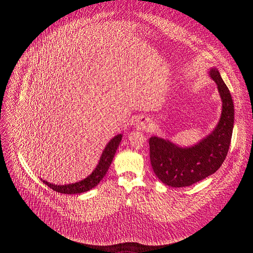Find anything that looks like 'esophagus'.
Here are the masks:
<instances>
[{
    "instance_id": "obj_1",
    "label": "esophagus",
    "mask_w": 253,
    "mask_h": 253,
    "mask_svg": "<svg viewBox=\"0 0 253 253\" xmlns=\"http://www.w3.org/2000/svg\"><path fill=\"white\" fill-rule=\"evenodd\" d=\"M137 125H138L139 129H143V128L146 127V122H141V120H140V121H138Z\"/></svg>"
}]
</instances>
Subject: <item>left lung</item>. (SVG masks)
Masks as SVG:
<instances>
[{
  "label": "left lung",
  "mask_w": 253,
  "mask_h": 253,
  "mask_svg": "<svg viewBox=\"0 0 253 253\" xmlns=\"http://www.w3.org/2000/svg\"><path fill=\"white\" fill-rule=\"evenodd\" d=\"M209 75L217 84L222 100L221 117L212 133L188 148L179 147L157 136L149 139L152 169L168 186H190L215 173L226 158L234 123L233 101L218 70L212 68Z\"/></svg>",
  "instance_id": "8db88e82"
}]
</instances>
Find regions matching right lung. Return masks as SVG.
Instances as JSON below:
<instances>
[{"instance_id": "1", "label": "right lung", "mask_w": 253, "mask_h": 253, "mask_svg": "<svg viewBox=\"0 0 253 253\" xmlns=\"http://www.w3.org/2000/svg\"><path fill=\"white\" fill-rule=\"evenodd\" d=\"M121 139H122V134H118L109 141V143L107 144L101 155V158L99 160L97 167L92 172V174H90L84 180H81V181L76 183L67 184V185H55L45 181V180H42V179L41 180L48 187L52 188L54 191L63 193V194H77V193L89 191L90 189L97 186L98 183L103 179V177L106 175L114 158V155L121 142Z\"/></svg>"}]
</instances>
